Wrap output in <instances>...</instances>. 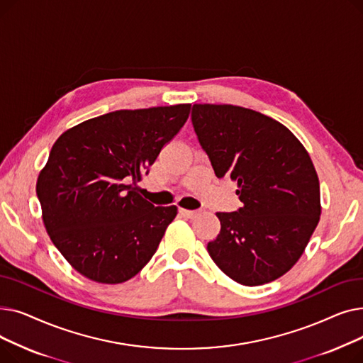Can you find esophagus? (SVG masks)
Returning <instances> with one entry per match:
<instances>
[{
    "label": "esophagus",
    "instance_id": "esophagus-1",
    "mask_svg": "<svg viewBox=\"0 0 363 363\" xmlns=\"http://www.w3.org/2000/svg\"><path fill=\"white\" fill-rule=\"evenodd\" d=\"M181 215H184L185 218H189V219H194L200 215V211H186V208H181L179 211Z\"/></svg>",
    "mask_w": 363,
    "mask_h": 363
}]
</instances>
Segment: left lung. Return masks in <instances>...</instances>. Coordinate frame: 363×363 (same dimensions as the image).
<instances>
[{
  "mask_svg": "<svg viewBox=\"0 0 363 363\" xmlns=\"http://www.w3.org/2000/svg\"><path fill=\"white\" fill-rule=\"evenodd\" d=\"M191 122L218 178L238 182L237 212H219L207 244L218 268L242 285L271 282L300 259L320 216L319 179L291 130L231 104H194Z\"/></svg>",
  "mask_w": 363,
  "mask_h": 363,
  "instance_id": "left-lung-1",
  "label": "left lung"
}]
</instances>
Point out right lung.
<instances>
[{"mask_svg": "<svg viewBox=\"0 0 363 363\" xmlns=\"http://www.w3.org/2000/svg\"><path fill=\"white\" fill-rule=\"evenodd\" d=\"M191 104L116 110L66 130L36 182L47 233L84 277L121 284L156 253L178 207H156L137 191ZM131 184H129L128 182Z\"/></svg>", "mask_w": 363, "mask_h": 363, "instance_id": "1", "label": "right lung"}]
</instances>
